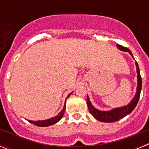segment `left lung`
<instances>
[{
	"mask_svg": "<svg viewBox=\"0 0 149 149\" xmlns=\"http://www.w3.org/2000/svg\"><path fill=\"white\" fill-rule=\"evenodd\" d=\"M117 47L120 51L127 52L132 56V58H134L132 52L130 51L127 48L123 47V46L120 45H117ZM135 65H136L138 84H137L136 93H135V95L133 97V99L131 100V102L128 104H127V105H125V106L113 108L112 110H110V111H100V110L95 108L92 105L91 102L90 101V98H89L88 95H87V98H86L87 107H88L90 113L93 116V118H96L97 120H100V121H101V122L110 123L117 121V120H120L121 118H125V116H127L130 113H132V111L134 110V107H136L137 104H138V102H139V97H140V93H141V86H142L141 77V75H140V70H139V64H138L137 62H135Z\"/></svg>",
	"mask_w": 149,
	"mask_h": 149,
	"instance_id": "left-lung-1",
	"label": "left lung"
}]
</instances>
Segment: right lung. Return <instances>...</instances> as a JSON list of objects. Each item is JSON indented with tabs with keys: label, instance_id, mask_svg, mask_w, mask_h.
I'll list each match as a JSON object with an SVG mask.
<instances>
[{
	"label": "right lung",
	"instance_id": "right-lung-1",
	"mask_svg": "<svg viewBox=\"0 0 149 149\" xmlns=\"http://www.w3.org/2000/svg\"><path fill=\"white\" fill-rule=\"evenodd\" d=\"M72 94V93H70L69 95L67 96L68 98L70 97V95ZM66 100V99H65ZM65 104H64V107H63V110L58 113V115L55 116L53 118H51L49 119H47V120H29V121L31 124H34L36 126H38V127H48V126H50V125H52L54 124H56L57 123L58 121L61 120V118H63V115H64V113H65Z\"/></svg>",
	"mask_w": 149,
	"mask_h": 149
}]
</instances>
